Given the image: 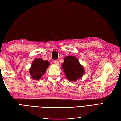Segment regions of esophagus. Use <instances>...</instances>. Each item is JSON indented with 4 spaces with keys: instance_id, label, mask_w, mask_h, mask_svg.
Here are the masks:
<instances>
[{
    "instance_id": "1",
    "label": "esophagus",
    "mask_w": 121,
    "mask_h": 121,
    "mask_svg": "<svg viewBox=\"0 0 121 121\" xmlns=\"http://www.w3.org/2000/svg\"><path fill=\"white\" fill-rule=\"evenodd\" d=\"M54 64H55V65H59V61H58V60H54Z\"/></svg>"
}]
</instances>
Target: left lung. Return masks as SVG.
Instances as JSON below:
<instances>
[{"label":"left lung","instance_id":"obj_1","mask_svg":"<svg viewBox=\"0 0 121 121\" xmlns=\"http://www.w3.org/2000/svg\"><path fill=\"white\" fill-rule=\"evenodd\" d=\"M62 67L66 77L70 81H76L83 74V67L80 64L78 59L73 56L65 57Z\"/></svg>","mask_w":121,"mask_h":121}]
</instances>
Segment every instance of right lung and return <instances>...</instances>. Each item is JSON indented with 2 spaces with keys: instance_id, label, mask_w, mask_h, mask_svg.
<instances>
[{
  "instance_id": "1",
  "label": "right lung",
  "mask_w": 121,
  "mask_h": 121,
  "mask_svg": "<svg viewBox=\"0 0 121 121\" xmlns=\"http://www.w3.org/2000/svg\"><path fill=\"white\" fill-rule=\"evenodd\" d=\"M49 66L48 61L43 60L41 59H36L32 63L30 69V74L34 80H39Z\"/></svg>"
}]
</instances>
